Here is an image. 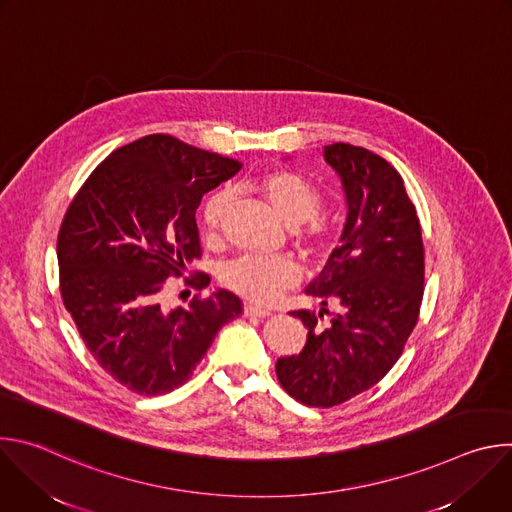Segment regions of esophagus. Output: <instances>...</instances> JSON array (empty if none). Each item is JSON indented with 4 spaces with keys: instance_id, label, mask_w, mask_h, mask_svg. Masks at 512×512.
I'll return each mask as SVG.
<instances>
[{
    "instance_id": "esophagus-1",
    "label": "esophagus",
    "mask_w": 512,
    "mask_h": 512,
    "mask_svg": "<svg viewBox=\"0 0 512 512\" xmlns=\"http://www.w3.org/2000/svg\"><path fill=\"white\" fill-rule=\"evenodd\" d=\"M245 316H249V318H267V316H271V312L265 310V308L249 304V306H245Z\"/></svg>"
}]
</instances>
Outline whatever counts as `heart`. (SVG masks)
<instances>
[{"label":"heart","instance_id":"b5f03b06","mask_svg":"<svg viewBox=\"0 0 512 512\" xmlns=\"http://www.w3.org/2000/svg\"><path fill=\"white\" fill-rule=\"evenodd\" d=\"M249 190L257 194L279 218L294 229L296 247L312 259H326L336 245V227L322 216L324 194L300 172L277 168L249 180ZM233 204L229 190H216L206 196L200 208V229L208 239L221 235ZM302 279L300 267L287 257L245 255L223 269V283L241 298L269 306Z\"/></svg>","mask_w":512,"mask_h":512}]
</instances>
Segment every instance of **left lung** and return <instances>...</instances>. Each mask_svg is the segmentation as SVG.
I'll list each match as a JSON object with an SVG mask.
<instances>
[{
	"instance_id": "1",
	"label": "left lung",
	"mask_w": 512,
	"mask_h": 512,
	"mask_svg": "<svg viewBox=\"0 0 512 512\" xmlns=\"http://www.w3.org/2000/svg\"><path fill=\"white\" fill-rule=\"evenodd\" d=\"M324 158L346 192L342 243L306 287L322 312H291L308 328L304 350L275 364L285 393L320 409L371 389L393 369L417 324L425 279L421 225L399 172L350 143L326 145Z\"/></svg>"
}]
</instances>
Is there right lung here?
Here are the masks:
<instances>
[{
  "mask_svg": "<svg viewBox=\"0 0 512 512\" xmlns=\"http://www.w3.org/2000/svg\"><path fill=\"white\" fill-rule=\"evenodd\" d=\"M241 164L154 133L105 158L68 204L58 231L64 308L99 367L131 393L182 387L216 332L243 314L227 289L164 302L168 279L200 259L196 208ZM204 289L210 275L184 277Z\"/></svg>",
  "mask_w": 512,
  "mask_h": 512,
  "instance_id": "right-lung-1",
  "label": "right lung"
}]
</instances>
